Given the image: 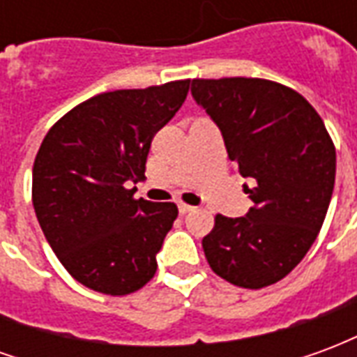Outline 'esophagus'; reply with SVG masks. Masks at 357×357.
Here are the masks:
<instances>
[{
	"instance_id": "esophagus-1",
	"label": "esophagus",
	"mask_w": 357,
	"mask_h": 357,
	"mask_svg": "<svg viewBox=\"0 0 357 357\" xmlns=\"http://www.w3.org/2000/svg\"><path fill=\"white\" fill-rule=\"evenodd\" d=\"M178 208H179V214H189V212H193L195 206L185 204V202H178Z\"/></svg>"
}]
</instances>
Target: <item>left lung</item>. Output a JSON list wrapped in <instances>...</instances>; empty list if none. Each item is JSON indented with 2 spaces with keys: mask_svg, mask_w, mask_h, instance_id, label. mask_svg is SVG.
<instances>
[{
  "mask_svg": "<svg viewBox=\"0 0 357 357\" xmlns=\"http://www.w3.org/2000/svg\"><path fill=\"white\" fill-rule=\"evenodd\" d=\"M195 101L222 132L255 206L216 214L202 239L212 271L243 289L281 281L314 245L335 187L337 153L317 110L294 89L262 78L191 82Z\"/></svg>",
  "mask_w": 357,
  "mask_h": 357,
  "instance_id": "8db88e82",
  "label": "left lung"
}]
</instances>
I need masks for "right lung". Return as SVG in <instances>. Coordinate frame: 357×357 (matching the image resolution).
<instances>
[{
    "label": "right lung",
    "instance_id": "right-lung-1",
    "mask_svg": "<svg viewBox=\"0 0 357 357\" xmlns=\"http://www.w3.org/2000/svg\"><path fill=\"white\" fill-rule=\"evenodd\" d=\"M189 80L107 91L51 126L36 155L32 202L59 262L91 291L124 296L156 271L178 218L174 202L133 199L155 133L183 105Z\"/></svg>",
    "mask_w": 357,
    "mask_h": 357
}]
</instances>
